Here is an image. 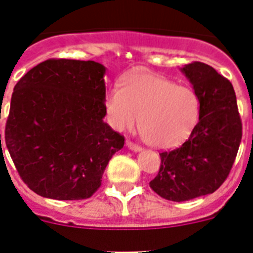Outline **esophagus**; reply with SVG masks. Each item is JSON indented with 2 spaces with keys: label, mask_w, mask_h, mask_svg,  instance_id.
Segmentation results:
<instances>
[{
  "label": "esophagus",
  "mask_w": 253,
  "mask_h": 253,
  "mask_svg": "<svg viewBox=\"0 0 253 253\" xmlns=\"http://www.w3.org/2000/svg\"><path fill=\"white\" fill-rule=\"evenodd\" d=\"M125 144H126V147H128L129 149H131V151H134V152L142 151V147L138 146V144H135V143L130 142V140H126V143H125Z\"/></svg>",
  "instance_id": "esophagus-1"
}]
</instances>
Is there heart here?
<instances>
[{
  "label": "heart",
  "mask_w": 253,
  "mask_h": 253,
  "mask_svg": "<svg viewBox=\"0 0 253 253\" xmlns=\"http://www.w3.org/2000/svg\"><path fill=\"white\" fill-rule=\"evenodd\" d=\"M105 107L115 130H129L139 123L147 142L163 149L185 142L200 116L195 91L151 72L125 76L122 87L107 91Z\"/></svg>",
  "instance_id": "b5f03b06"
}]
</instances>
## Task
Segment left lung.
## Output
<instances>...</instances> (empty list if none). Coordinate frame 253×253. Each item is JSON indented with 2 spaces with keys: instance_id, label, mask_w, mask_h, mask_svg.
Masks as SVG:
<instances>
[{
  "instance_id": "1",
  "label": "left lung",
  "mask_w": 253,
  "mask_h": 253,
  "mask_svg": "<svg viewBox=\"0 0 253 253\" xmlns=\"http://www.w3.org/2000/svg\"><path fill=\"white\" fill-rule=\"evenodd\" d=\"M200 100V116L186 142L162 152L149 186L161 198L186 202L213 194L228 177L242 139L233 86L213 67L194 62L181 68Z\"/></svg>"
}]
</instances>
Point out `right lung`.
<instances>
[{
  "instance_id": "1",
  "label": "right lung",
  "mask_w": 253,
  "mask_h": 253,
  "mask_svg": "<svg viewBox=\"0 0 253 253\" xmlns=\"http://www.w3.org/2000/svg\"><path fill=\"white\" fill-rule=\"evenodd\" d=\"M105 72L93 60L48 59L13 88L4 142L20 177L38 195L90 198L124 147V137L104 122Z\"/></svg>"
}]
</instances>
